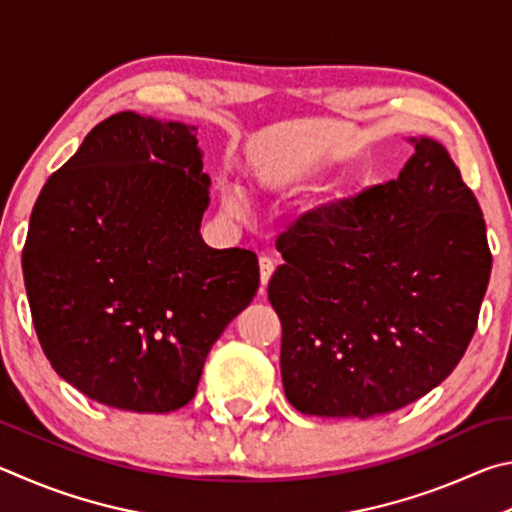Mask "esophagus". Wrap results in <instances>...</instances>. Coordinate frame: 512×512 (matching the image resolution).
<instances>
[{
  "mask_svg": "<svg viewBox=\"0 0 512 512\" xmlns=\"http://www.w3.org/2000/svg\"><path fill=\"white\" fill-rule=\"evenodd\" d=\"M258 267H261V285H263V288H267V283H270L272 274H274L276 263L272 261L270 256H261V258H258ZM263 288H261V292H263Z\"/></svg>",
  "mask_w": 512,
  "mask_h": 512,
  "instance_id": "esophagus-1",
  "label": "esophagus"
}]
</instances>
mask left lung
<instances>
[{"instance_id":"left-lung-1","label":"left lung","mask_w":512,"mask_h":512,"mask_svg":"<svg viewBox=\"0 0 512 512\" xmlns=\"http://www.w3.org/2000/svg\"><path fill=\"white\" fill-rule=\"evenodd\" d=\"M396 179L283 231L267 297L301 414L371 418L438 387L468 348L492 254L477 197L441 143L411 139Z\"/></svg>"}]
</instances>
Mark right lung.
<instances>
[{
    "label": "right lung",
    "instance_id": "obj_1",
    "mask_svg": "<svg viewBox=\"0 0 512 512\" xmlns=\"http://www.w3.org/2000/svg\"><path fill=\"white\" fill-rule=\"evenodd\" d=\"M195 134L112 114L33 206L22 272L35 333L60 378L101 405L184 407L261 283L254 251L200 236L211 179Z\"/></svg>",
    "mask_w": 512,
    "mask_h": 512
}]
</instances>
